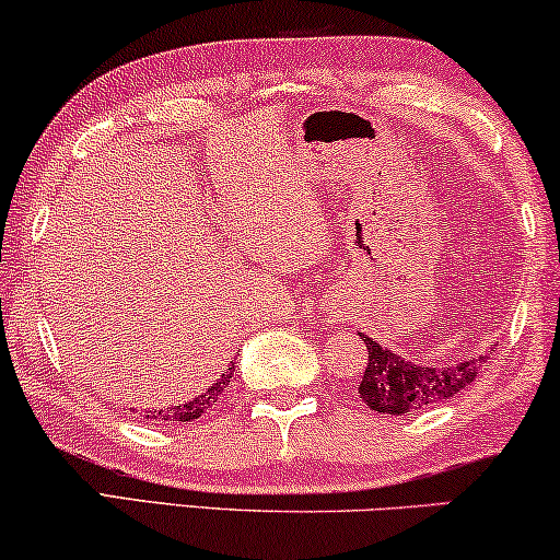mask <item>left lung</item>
Masks as SVG:
<instances>
[{"label":"left lung","instance_id":"left-lung-1","mask_svg":"<svg viewBox=\"0 0 560 560\" xmlns=\"http://www.w3.org/2000/svg\"><path fill=\"white\" fill-rule=\"evenodd\" d=\"M362 341L366 343V370L359 395L372 410L390 416H406L450 400L452 395L465 390L478 377L480 366L491 359L488 353H480L457 364L427 366L419 364V359L410 362L400 353L387 351V346H380L370 336H362Z\"/></svg>","mask_w":560,"mask_h":560}]
</instances>
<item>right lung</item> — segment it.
<instances>
[{
    "instance_id": "add662e5",
    "label": "right lung",
    "mask_w": 560,
    "mask_h": 560,
    "mask_svg": "<svg viewBox=\"0 0 560 560\" xmlns=\"http://www.w3.org/2000/svg\"><path fill=\"white\" fill-rule=\"evenodd\" d=\"M232 372H235V366H230V372H224L207 393L198 395V398H194V400L178 402V406H173L167 410H158V408L144 410V419L147 421H194V419H198V416L207 413V410L219 400V395H222L224 387L230 385Z\"/></svg>"
}]
</instances>
